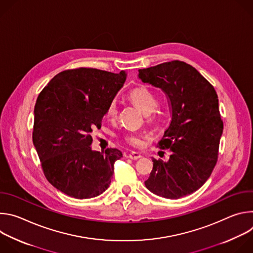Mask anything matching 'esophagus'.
I'll use <instances>...</instances> for the list:
<instances>
[{
    "instance_id": "esophagus-1",
    "label": "esophagus",
    "mask_w": 253,
    "mask_h": 253,
    "mask_svg": "<svg viewBox=\"0 0 253 253\" xmlns=\"http://www.w3.org/2000/svg\"><path fill=\"white\" fill-rule=\"evenodd\" d=\"M128 157L130 159H132V160H137V159H139L141 157V155L138 152H131V153H129Z\"/></svg>"
}]
</instances>
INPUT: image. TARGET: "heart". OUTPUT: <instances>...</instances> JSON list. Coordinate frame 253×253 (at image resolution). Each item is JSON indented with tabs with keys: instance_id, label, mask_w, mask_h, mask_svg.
<instances>
[{
	"instance_id": "obj_1",
	"label": "heart",
	"mask_w": 253,
	"mask_h": 253,
	"mask_svg": "<svg viewBox=\"0 0 253 253\" xmlns=\"http://www.w3.org/2000/svg\"><path fill=\"white\" fill-rule=\"evenodd\" d=\"M128 98L144 114L147 115V120L149 122H154L158 119V115L154 111L157 105V97L151 89L145 86L135 87L129 92ZM117 116L118 106L115 101H112L108 105L106 109V117L111 121H114L117 119ZM123 139L130 146L135 148H141L145 144L146 137L140 133L127 132L123 135Z\"/></svg>"
}]
</instances>
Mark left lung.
Instances as JSON below:
<instances>
[{
  "mask_svg": "<svg viewBox=\"0 0 253 253\" xmlns=\"http://www.w3.org/2000/svg\"><path fill=\"white\" fill-rule=\"evenodd\" d=\"M138 71L142 82L166 94L171 112L158 147L172 153L167 162L152 159L153 169L145 186L164 198L189 195L206 182L217 162L223 131L218 96L194 67L182 61Z\"/></svg>",
  "mask_w": 253,
  "mask_h": 253,
  "instance_id": "1",
  "label": "left lung"
}]
</instances>
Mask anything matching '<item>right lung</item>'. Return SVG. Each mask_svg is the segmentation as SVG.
<instances>
[{"label":"right lung","instance_id":"obj_1","mask_svg":"<svg viewBox=\"0 0 253 253\" xmlns=\"http://www.w3.org/2000/svg\"><path fill=\"white\" fill-rule=\"evenodd\" d=\"M126 80L94 68L57 74L42 90L34 110L33 143L48 181L70 197L86 199L102 194L111 182L116 148L93 151L91 133L101 128L106 109Z\"/></svg>","mask_w":253,"mask_h":253}]
</instances>
